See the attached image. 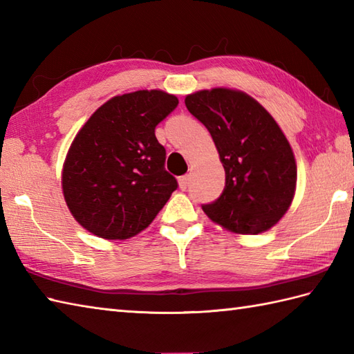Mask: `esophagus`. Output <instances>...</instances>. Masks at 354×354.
I'll use <instances>...</instances> for the list:
<instances>
[{
    "instance_id": "1",
    "label": "esophagus",
    "mask_w": 354,
    "mask_h": 354,
    "mask_svg": "<svg viewBox=\"0 0 354 354\" xmlns=\"http://www.w3.org/2000/svg\"><path fill=\"white\" fill-rule=\"evenodd\" d=\"M178 181H179V189L185 190L187 187H189V184H190V176H189V175H184V176L179 178Z\"/></svg>"
}]
</instances>
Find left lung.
<instances>
[{
    "label": "left lung",
    "instance_id": "8db88e82",
    "mask_svg": "<svg viewBox=\"0 0 354 354\" xmlns=\"http://www.w3.org/2000/svg\"><path fill=\"white\" fill-rule=\"evenodd\" d=\"M185 106L208 129L225 169V189L202 205L205 214L240 234L274 227L297 184L295 158L275 120L252 97L227 88L187 95Z\"/></svg>",
    "mask_w": 354,
    "mask_h": 354
}]
</instances>
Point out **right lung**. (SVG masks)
Listing matches in <instances>:
<instances>
[{
    "label": "right lung",
    "instance_id": "right-lung-1",
    "mask_svg": "<svg viewBox=\"0 0 354 354\" xmlns=\"http://www.w3.org/2000/svg\"><path fill=\"white\" fill-rule=\"evenodd\" d=\"M178 106L164 91H135L108 100L74 138L62 171L64 196L82 227L108 240L147 228L178 189L165 170L155 127Z\"/></svg>",
    "mask_w": 354,
    "mask_h": 354
}]
</instances>
